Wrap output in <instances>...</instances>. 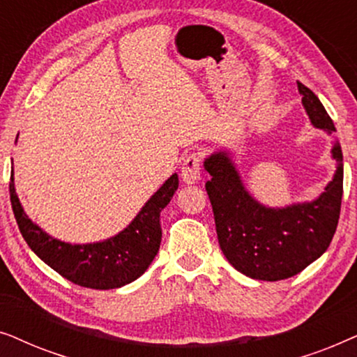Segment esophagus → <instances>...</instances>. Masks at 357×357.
Wrapping results in <instances>:
<instances>
[{"label": "esophagus", "mask_w": 357, "mask_h": 357, "mask_svg": "<svg viewBox=\"0 0 357 357\" xmlns=\"http://www.w3.org/2000/svg\"><path fill=\"white\" fill-rule=\"evenodd\" d=\"M202 175V155L192 153L185 158L182 164V178L185 183H197Z\"/></svg>", "instance_id": "34e87169"}]
</instances>
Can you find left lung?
Instances as JSON below:
<instances>
[{"instance_id": "8db88e82", "label": "left lung", "mask_w": 357, "mask_h": 357, "mask_svg": "<svg viewBox=\"0 0 357 357\" xmlns=\"http://www.w3.org/2000/svg\"><path fill=\"white\" fill-rule=\"evenodd\" d=\"M307 114L317 128L335 136V125L309 87L297 82ZM338 169L315 202L275 209L255 202L243 187L227 153L204 160L211 175L206 192L213 206L219 247L242 275L261 281H281L305 270L335 236L343 198V153L333 143Z\"/></svg>"}]
</instances>
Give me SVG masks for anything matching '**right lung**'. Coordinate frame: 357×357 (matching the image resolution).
<instances>
[{"instance_id":"add662e5","label":"right lung","mask_w":357,"mask_h":357,"mask_svg":"<svg viewBox=\"0 0 357 357\" xmlns=\"http://www.w3.org/2000/svg\"><path fill=\"white\" fill-rule=\"evenodd\" d=\"M9 182L13 213L24 241L33 253L68 281L89 289H115L138 280L158 255L160 237V211L172 199L178 188V177L174 174L144 204L119 236L104 242L71 245L56 241L33 224L19 203L14 182Z\"/></svg>"}]
</instances>
